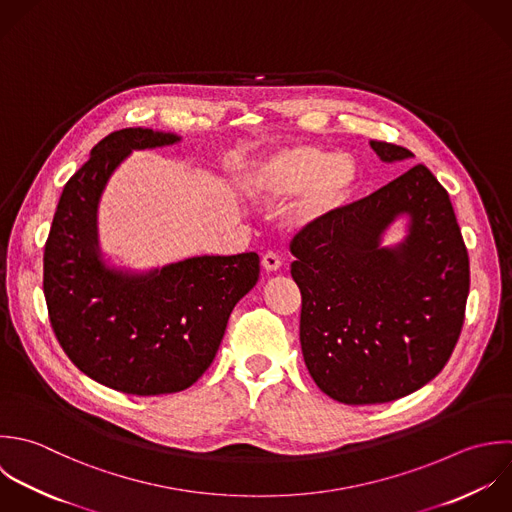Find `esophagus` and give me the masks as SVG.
Here are the masks:
<instances>
[{
  "instance_id": "esophagus-1",
  "label": "esophagus",
  "mask_w": 512,
  "mask_h": 512,
  "mask_svg": "<svg viewBox=\"0 0 512 512\" xmlns=\"http://www.w3.org/2000/svg\"><path fill=\"white\" fill-rule=\"evenodd\" d=\"M261 265H263V269H265L267 273H275V271L281 269V259H279V255H275V253H267V255H263Z\"/></svg>"
}]
</instances>
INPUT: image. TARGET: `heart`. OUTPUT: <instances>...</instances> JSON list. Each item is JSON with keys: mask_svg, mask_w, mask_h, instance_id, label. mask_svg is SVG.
<instances>
[{"mask_svg": "<svg viewBox=\"0 0 512 512\" xmlns=\"http://www.w3.org/2000/svg\"><path fill=\"white\" fill-rule=\"evenodd\" d=\"M357 187V165L347 153L321 145L295 143L259 159L243 177V189L259 205L287 207V223L295 229L323 225L337 217Z\"/></svg>", "mask_w": 512, "mask_h": 512, "instance_id": "obj_1", "label": "heart"}]
</instances>
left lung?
I'll return each mask as SVG.
<instances>
[{"mask_svg": "<svg viewBox=\"0 0 512 512\" xmlns=\"http://www.w3.org/2000/svg\"><path fill=\"white\" fill-rule=\"evenodd\" d=\"M385 163L415 157L371 141ZM406 219L395 246L382 241ZM301 351L317 387L345 405L407 397L447 365L465 321L469 255L445 187L415 165L291 243Z\"/></svg>", "mask_w": 512, "mask_h": 512, "instance_id": "8db88e82", "label": "left lung"}]
</instances>
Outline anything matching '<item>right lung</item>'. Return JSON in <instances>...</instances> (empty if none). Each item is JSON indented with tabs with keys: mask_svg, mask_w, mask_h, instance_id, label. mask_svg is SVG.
I'll return each instance as SVG.
<instances>
[{
	"mask_svg": "<svg viewBox=\"0 0 512 512\" xmlns=\"http://www.w3.org/2000/svg\"><path fill=\"white\" fill-rule=\"evenodd\" d=\"M177 133L127 127L103 137L65 183L43 253L53 333L89 379L125 395L191 387L213 363L233 307L259 279V255H201L147 271L111 265L97 209L131 151L179 143Z\"/></svg>",
	"mask_w": 512,
	"mask_h": 512,
	"instance_id": "right-lung-1",
	"label": "right lung"
}]
</instances>
